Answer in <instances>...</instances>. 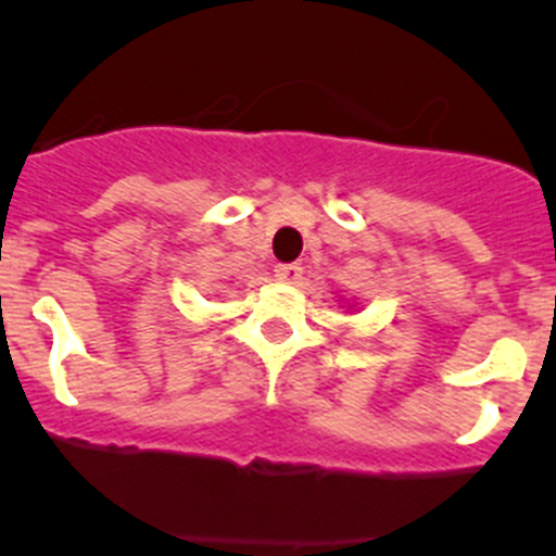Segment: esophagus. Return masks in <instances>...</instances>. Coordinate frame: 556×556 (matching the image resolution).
<instances>
[{
    "mask_svg": "<svg viewBox=\"0 0 556 556\" xmlns=\"http://www.w3.org/2000/svg\"><path fill=\"white\" fill-rule=\"evenodd\" d=\"M274 277L282 285H295L301 279V266L299 263H279V266L274 268Z\"/></svg>",
    "mask_w": 556,
    "mask_h": 556,
    "instance_id": "1",
    "label": "esophagus"
}]
</instances>
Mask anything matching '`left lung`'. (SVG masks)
Returning <instances> with one entry per match:
<instances>
[{
	"label": "left lung",
	"instance_id": "obj_1",
	"mask_svg": "<svg viewBox=\"0 0 556 556\" xmlns=\"http://www.w3.org/2000/svg\"><path fill=\"white\" fill-rule=\"evenodd\" d=\"M355 309H357V304H352V306H350V312H355Z\"/></svg>",
	"mask_w": 556,
	"mask_h": 556
}]
</instances>
